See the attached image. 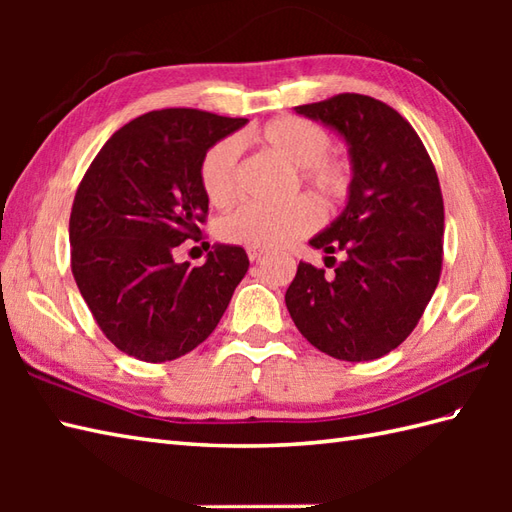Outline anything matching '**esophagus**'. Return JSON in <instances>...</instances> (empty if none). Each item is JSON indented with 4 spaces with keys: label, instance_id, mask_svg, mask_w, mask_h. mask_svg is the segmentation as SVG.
<instances>
[{
    "label": "esophagus",
    "instance_id": "34e87169",
    "mask_svg": "<svg viewBox=\"0 0 512 512\" xmlns=\"http://www.w3.org/2000/svg\"><path fill=\"white\" fill-rule=\"evenodd\" d=\"M266 255H268V250H264V248H248L250 262H259V259H264Z\"/></svg>",
    "mask_w": 512,
    "mask_h": 512
}]
</instances>
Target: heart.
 <instances>
[{
    "instance_id": "b5f03b06",
    "label": "heart",
    "mask_w": 512,
    "mask_h": 512,
    "mask_svg": "<svg viewBox=\"0 0 512 512\" xmlns=\"http://www.w3.org/2000/svg\"><path fill=\"white\" fill-rule=\"evenodd\" d=\"M255 143L297 169L303 187L328 204H341L352 191L354 171L347 160L330 154L332 136L308 118L286 116L264 125L253 136ZM202 189L213 204L235 200L242 184V145L226 136L204 151L200 162ZM321 224V209L310 198H297L286 206L239 204L220 220V235L231 244L246 248H279L310 235Z\"/></svg>"
}]
</instances>
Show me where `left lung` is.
Returning <instances> with one entry per match:
<instances>
[{
	"instance_id": "8db88e82",
	"label": "left lung",
	"mask_w": 512,
	"mask_h": 512,
	"mask_svg": "<svg viewBox=\"0 0 512 512\" xmlns=\"http://www.w3.org/2000/svg\"><path fill=\"white\" fill-rule=\"evenodd\" d=\"M295 110L350 143L354 182L345 211L310 244L345 262H299L286 306L299 332L339 361H374L416 328L442 273L444 202L420 136L394 107L336 94Z\"/></svg>"
}]
</instances>
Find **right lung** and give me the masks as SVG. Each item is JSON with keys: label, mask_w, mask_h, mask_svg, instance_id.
I'll list each match as a JSON object with an SVG mask.
<instances>
[{"label": "right lung", "mask_w": 512, "mask_h": 512, "mask_svg": "<svg viewBox=\"0 0 512 512\" xmlns=\"http://www.w3.org/2000/svg\"><path fill=\"white\" fill-rule=\"evenodd\" d=\"M246 118L189 107L147 112L118 129L76 189L70 266L101 332L145 363L180 358L217 328L248 270L242 246L217 244L204 266L173 262L200 242L209 198L204 151Z\"/></svg>", "instance_id": "obj_1"}]
</instances>
